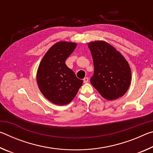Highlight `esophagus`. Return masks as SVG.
Masks as SVG:
<instances>
[{"label":"esophagus","mask_w":153,"mask_h":153,"mask_svg":"<svg viewBox=\"0 0 153 153\" xmlns=\"http://www.w3.org/2000/svg\"><path fill=\"white\" fill-rule=\"evenodd\" d=\"M88 80H89L88 77H85L84 78V83H85V84H86V83H88Z\"/></svg>","instance_id":"obj_1"}]
</instances>
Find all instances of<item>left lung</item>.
Listing matches in <instances>:
<instances>
[{
	"mask_svg": "<svg viewBox=\"0 0 153 153\" xmlns=\"http://www.w3.org/2000/svg\"><path fill=\"white\" fill-rule=\"evenodd\" d=\"M94 63V75L90 82L107 100H115L127 92L130 85L131 69L125 58L104 41L88 44Z\"/></svg>",
	"mask_w": 153,
	"mask_h": 153,
	"instance_id": "8db88e82",
	"label": "left lung"
}]
</instances>
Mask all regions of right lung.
<instances>
[{
	"label": "right lung",
	"instance_id": "add662e5",
	"mask_svg": "<svg viewBox=\"0 0 153 153\" xmlns=\"http://www.w3.org/2000/svg\"><path fill=\"white\" fill-rule=\"evenodd\" d=\"M76 47L74 42H59L49 49L38 67L37 83L42 94L54 104L70 102L81 87L83 80L66 65V59Z\"/></svg>",
	"mask_w": 153,
	"mask_h": 153
}]
</instances>
